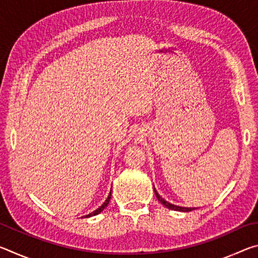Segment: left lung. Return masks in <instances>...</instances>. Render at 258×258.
<instances>
[{
	"instance_id": "1",
	"label": "left lung",
	"mask_w": 258,
	"mask_h": 258,
	"mask_svg": "<svg viewBox=\"0 0 258 258\" xmlns=\"http://www.w3.org/2000/svg\"><path fill=\"white\" fill-rule=\"evenodd\" d=\"M154 189H155V187H154ZM155 195H156L157 199H158L159 202H160L161 204H163L166 208H168V209H172V211H178V212H191L192 209H196V208H186V207H180V206H175V205H172V204L167 203V202H166L165 199H163V198L160 197V196L158 195V192L156 191V189H155Z\"/></svg>"
}]
</instances>
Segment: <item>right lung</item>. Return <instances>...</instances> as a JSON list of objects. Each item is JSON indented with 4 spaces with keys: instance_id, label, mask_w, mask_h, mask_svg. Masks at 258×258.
<instances>
[{
    "instance_id": "right-lung-1",
    "label": "right lung",
    "mask_w": 258,
    "mask_h": 258,
    "mask_svg": "<svg viewBox=\"0 0 258 258\" xmlns=\"http://www.w3.org/2000/svg\"><path fill=\"white\" fill-rule=\"evenodd\" d=\"M110 198H111V192L110 194H109V196H108V198H107V200L106 202H104L101 206H100L98 209H95V211L93 212V213H91V214H89V215H86L85 217H91V216H95V215H98V214H100L101 213L104 208H106L107 206H108V204H109V202H110Z\"/></svg>"
}]
</instances>
